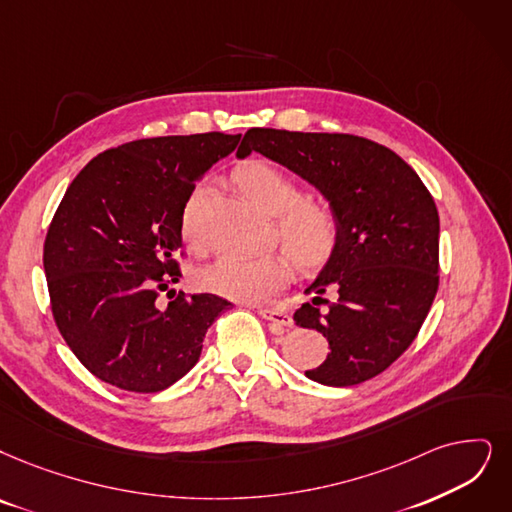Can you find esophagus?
Masks as SVG:
<instances>
[{"label": "esophagus", "mask_w": 512, "mask_h": 512, "mask_svg": "<svg viewBox=\"0 0 512 512\" xmlns=\"http://www.w3.org/2000/svg\"><path fill=\"white\" fill-rule=\"evenodd\" d=\"M258 315L262 319H267L269 323H273L275 327H290L292 325V317L288 313H283L279 309H269V306H258Z\"/></svg>", "instance_id": "1"}]
</instances>
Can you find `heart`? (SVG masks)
I'll return each instance as SVG.
<instances>
[{
    "label": "heart",
    "instance_id": "heart-1",
    "mask_svg": "<svg viewBox=\"0 0 512 512\" xmlns=\"http://www.w3.org/2000/svg\"><path fill=\"white\" fill-rule=\"evenodd\" d=\"M237 182L256 206L277 216V233L296 267L311 271L332 258L340 239V220L330 203L302 199V189L288 172L267 161H250ZM180 235L191 250H201V191H193L180 214ZM292 267L283 254H224L199 271L203 288L233 300H260L288 285Z\"/></svg>",
    "mask_w": 512,
    "mask_h": 512
}]
</instances>
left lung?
<instances>
[{"mask_svg":"<svg viewBox=\"0 0 512 512\" xmlns=\"http://www.w3.org/2000/svg\"><path fill=\"white\" fill-rule=\"evenodd\" d=\"M252 151L309 182L340 220L332 258L304 288L311 302L294 313L330 342L306 378L353 386L378 376L414 342L439 288L431 193L397 153L353 134L252 128L237 157Z\"/></svg>","mask_w":512,"mask_h":512,"instance_id":"8db88e82","label":"left lung"}]
</instances>
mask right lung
<instances>
[{
  "label": "right lung",
  "mask_w": 512,
  "mask_h": 512,
  "mask_svg": "<svg viewBox=\"0 0 512 512\" xmlns=\"http://www.w3.org/2000/svg\"><path fill=\"white\" fill-rule=\"evenodd\" d=\"M241 134L159 136L94 157L69 185L44 243L52 315L73 355L102 382L157 393L197 363L231 302L157 292L178 281L180 214L195 182Z\"/></svg>",
  "instance_id": "right-lung-1"
}]
</instances>
